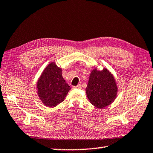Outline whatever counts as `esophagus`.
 <instances>
[{"label":"esophagus","instance_id":"obj_1","mask_svg":"<svg viewBox=\"0 0 153 153\" xmlns=\"http://www.w3.org/2000/svg\"><path fill=\"white\" fill-rule=\"evenodd\" d=\"M73 88H81V84H78L77 86H74Z\"/></svg>","mask_w":153,"mask_h":153}]
</instances>
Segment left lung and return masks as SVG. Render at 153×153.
<instances>
[{
	"instance_id": "8db88e82",
	"label": "left lung",
	"mask_w": 153,
	"mask_h": 153,
	"mask_svg": "<svg viewBox=\"0 0 153 153\" xmlns=\"http://www.w3.org/2000/svg\"><path fill=\"white\" fill-rule=\"evenodd\" d=\"M117 90L115 79L107 69L100 71L95 68L90 73L86 92L94 107L103 108L111 104L117 97Z\"/></svg>"
}]
</instances>
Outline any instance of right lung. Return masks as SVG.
Segmentation results:
<instances>
[{"label":"right lung","mask_w":153,"mask_h":153,"mask_svg":"<svg viewBox=\"0 0 153 153\" xmlns=\"http://www.w3.org/2000/svg\"><path fill=\"white\" fill-rule=\"evenodd\" d=\"M36 87L41 101L46 107L51 108L63 102L71 89L62 76V69L54 62L43 71Z\"/></svg>","instance_id":"obj_1"}]
</instances>
